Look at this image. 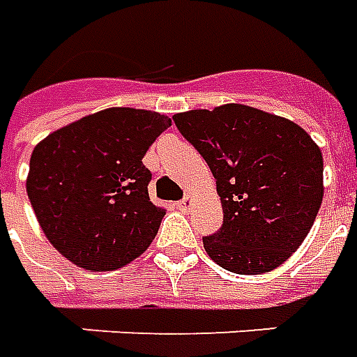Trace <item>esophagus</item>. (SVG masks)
<instances>
[{"label":"esophagus","mask_w":357,"mask_h":357,"mask_svg":"<svg viewBox=\"0 0 357 357\" xmlns=\"http://www.w3.org/2000/svg\"><path fill=\"white\" fill-rule=\"evenodd\" d=\"M191 204H192V200H191V197H185V199L183 200H179L178 202V208L179 210H181V212H189V210H191Z\"/></svg>","instance_id":"34e87169"}]
</instances>
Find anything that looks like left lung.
<instances>
[{
    "instance_id": "1",
    "label": "left lung",
    "mask_w": 357,
    "mask_h": 357,
    "mask_svg": "<svg viewBox=\"0 0 357 357\" xmlns=\"http://www.w3.org/2000/svg\"><path fill=\"white\" fill-rule=\"evenodd\" d=\"M174 123L210 166L223 227L206 253L236 274L271 273L312 229L324 199V157L308 132L244 104L176 113Z\"/></svg>"
}]
</instances>
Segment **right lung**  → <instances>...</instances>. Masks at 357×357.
Listing matches in <instances>:
<instances>
[{
    "mask_svg": "<svg viewBox=\"0 0 357 357\" xmlns=\"http://www.w3.org/2000/svg\"><path fill=\"white\" fill-rule=\"evenodd\" d=\"M172 119L109 107L58 128L30 157L26 191L45 236L73 265L117 271L149 248L165 210L142 162Z\"/></svg>",
    "mask_w": 357,
    "mask_h": 357,
    "instance_id": "right-lung-1",
    "label": "right lung"
}]
</instances>
